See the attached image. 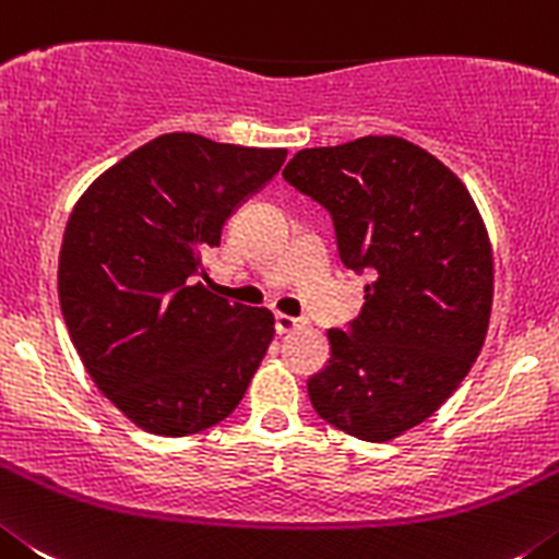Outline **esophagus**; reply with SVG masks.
I'll return each mask as SVG.
<instances>
[{
    "label": "esophagus",
    "instance_id": "obj_1",
    "mask_svg": "<svg viewBox=\"0 0 559 559\" xmlns=\"http://www.w3.org/2000/svg\"><path fill=\"white\" fill-rule=\"evenodd\" d=\"M298 325H300L298 317L284 314V311H278V314H275V331H278V334H289V331H295Z\"/></svg>",
    "mask_w": 559,
    "mask_h": 559
}]
</instances>
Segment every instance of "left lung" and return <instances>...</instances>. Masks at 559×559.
<instances>
[{
    "label": "left lung",
    "mask_w": 559,
    "mask_h": 559,
    "mask_svg": "<svg viewBox=\"0 0 559 559\" xmlns=\"http://www.w3.org/2000/svg\"><path fill=\"white\" fill-rule=\"evenodd\" d=\"M284 178L325 205L342 264L370 275L348 331L309 379L325 424L386 442L435 415L485 345L492 248L460 178L399 135L295 153Z\"/></svg>",
    "instance_id": "left-lung-1"
}]
</instances>
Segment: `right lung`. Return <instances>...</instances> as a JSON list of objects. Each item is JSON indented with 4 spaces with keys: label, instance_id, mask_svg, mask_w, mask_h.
Returning a JSON list of instances; mask_svg holds the SVG:
<instances>
[{
    "label": "right lung",
    "instance_id": "obj_1",
    "mask_svg": "<svg viewBox=\"0 0 559 559\" xmlns=\"http://www.w3.org/2000/svg\"><path fill=\"white\" fill-rule=\"evenodd\" d=\"M286 150L164 133L94 180L69 214L58 298L80 361L139 429L186 437L239 406L275 334L273 311L194 275L225 219Z\"/></svg>",
    "mask_w": 559,
    "mask_h": 559
}]
</instances>
